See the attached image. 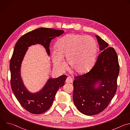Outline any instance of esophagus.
I'll return each mask as SVG.
<instances>
[{
	"label": "esophagus",
	"instance_id": "34e87169",
	"mask_svg": "<svg viewBox=\"0 0 130 130\" xmlns=\"http://www.w3.org/2000/svg\"><path fill=\"white\" fill-rule=\"evenodd\" d=\"M72 82V79L70 77H68L66 80V82L67 83H70Z\"/></svg>",
	"mask_w": 130,
	"mask_h": 130
}]
</instances>
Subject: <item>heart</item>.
I'll use <instances>...</instances> for the list:
<instances>
[{"instance_id":"b5f03b06","label":"heart","mask_w":130,"mask_h":130,"mask_svg":"<svg viewBox=\"0 0 130 130\" xmlns=\"http://www.w3.org/2000/svg\"><path fill=\"white\" fill-rule=\"evenodd\" d=\"M53 49L51 59L54 66L62 70L65 67L63 58L73 71L78 74L87 72L93 66L96 58L97 46L96 41L90 36L70 34L64 36Z\"/></svg>"}]
</instances>
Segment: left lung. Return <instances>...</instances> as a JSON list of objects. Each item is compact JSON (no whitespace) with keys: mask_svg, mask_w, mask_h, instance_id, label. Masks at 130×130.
<instances>
[{"mask_svg":"<svg viewBox=\"0 0 130 130\" xmlns=\"http://www.w3.org/2000/svg\"><path fill=\"white\" fill-rule=\"evenodd\" d=\"M100 53L94 66L87 73L75 78L73 101L82 114L96 115L106 108L117 90L119 72L117 54L113 47L95 35Z\"/></svg>","mask_w":130,"mask_h":130,"instance_id":"left-lung-1","label":"left lung"}]
</instances>
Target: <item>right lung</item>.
<instances>
[{"mask_svg": "<svg viewBox=\"0 0 130 130\" xmlns=\"http://www.w3.org/2000/svg\"><path fill=\"white\" fill-rule=\"evenodd\" d=\"M64 32L63 30L40 28L27 33L15 44L10 63L11 85L13 93L21 105L34 114L45 112L52 104L58 90L63 86L67 76L50 78L43 87L34 93L30 92L25 86L21 75V68L28 47L40 44L49 56V45L51 40Z\"/></svg>", "mask_w": 130, "mask_h": 130, "instance_id": "right-lung-1", "label": "right lung"}]
</instances>
